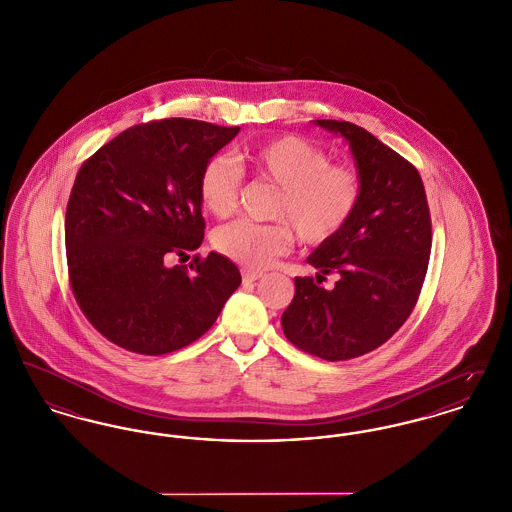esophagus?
<instances>
[{
	"label": "esophagus",
	"mask_w": 512,
	"mask_h": 512,
	"mask_svg": "<svg viewBox=\"0 0 512 512\" xmlns=\"http://www.w3.org/2000/svg\"><path fill=\"white\" fill-rule=\"evenodd\" d=\"M262 278V272H254V270H242V281L252 283L256 279Z\"/></svg>",
	"instance_id": "esophagus-1"
}]
</instances>
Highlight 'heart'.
<instances>
[{
  "instance_id": "obj_1",
  "label": "heart",
  "mask_w": 512,
  "mask_h": 512,
  "mask_svg": "<svg viewBox=\"0 0 512 512\" xmlns=\"http://www.w3.org/2000/svg\"><path fill=\"white\" fill-rule=\"evenodd\" d=\"M236 162L256 180L278 187L270 209L276 223L234 221L213 234L215 250L246 270H264L287 254L295 233L311 246L332 240L350 225L364 197L354 164L330 162L325 148L297 135L246 146ZM240 189L242 176L229 158L213 156L203 164L197 193L207 213L219 219L233 215Z\"/></svg>"
}]
</instances>
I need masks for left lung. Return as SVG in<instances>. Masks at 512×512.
I'll return each mask as SVG.
<instances>
[{
    "mask_svg": "<svg viewBox=\"0 0 512 512\" xmlns=\"http://www.w3.org/2000/svg\"><path fill=\"white\" fill-rule=\"evenodd\" d=\"M315 123L350 142L364 197L350 225L307 258L319 276L295 278L281 326L299 350L342 362L379 348L411 317L428 268L432 223L419 170L409 160L354 123ZM328 273L339 278L332 290L320 287Z\"/></svg>",
    "mask_w": 512,
    "mask_h": 512,
    "instance_id": "8db88e82",
    "label": "left lung"
}]
</instances>
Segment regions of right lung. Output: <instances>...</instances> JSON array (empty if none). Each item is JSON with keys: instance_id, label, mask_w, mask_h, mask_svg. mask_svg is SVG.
Masks as SVG:
<instances>
[{"instance_id": "1", "label": "right lung", "mask_w": 512, "mask_h": 512, "mask_svg": "<svg viewBox=\"0 0 512 512\" xmlns=\"http://www.w3.org/2000/svg\"><path fill=\"white\" fill-rule=\"evenodd\" d=\"M238 131L178 117L148 121L78 170L64 223L68 281L109 342L142 356L186 348L240 285L238 268L217 252L195 254L189 268L168 264L201 246L197 178Z\"/></svg>"}]
</instances>
